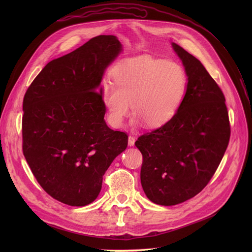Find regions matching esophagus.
<instances>
[{"mask_svg":"<svg viewBox=\"0 0 252 252\" xmlns=\"http://www.w3.org/2000/svg\"><path fill=\"white\" fill-rule=\"evenodd\" d=\"M135 142H136V138H135L134 136H128V146H129V147L134 146Z\"/></svg>","mask_w":252,"mask_h":252,"instance_id":"obj_1","label":"esophagus"}]
</instances>
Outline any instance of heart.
<instances>
[{
    "label": "heart",
    "mask_w": 252,
    "mask_h": 252,
    "mask_svg": "<svg viewBox=\"0 0 252 252\" xmlns=\"http://www.w3.org/2000/svg\"><path fill=\"white\" fill-rule=\"evenodd\" d=\"M187 89L188 76L180 63L143 56L117 66L114 84H103L102 99L116 127L123 126L129 103L136 123L159 127L177 115Z\"/></svg>",
    "instance_id": "obj_1"
}]
</instances>
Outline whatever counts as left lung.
Instances as JSON below:
<instances>
[{
    "instance_id": "obj_1",
    "label": "left lung",
    "mask_w": 252,
    "mask_h": 252,
    "mask_svg": "<svg viewBox=\"0 0 252 252\" xmlns=\"http://www.w3.org/2000/svg\"><path fill=\"white\" fill-rule=\"evenodd\" d=\"M173 49L186 70L188 89L169 123L138 138L141 184L148 199L170 206L194 197L215 175L230 140L224 96L202 63L179 45Z\"/></svg>"
}]
</instances>
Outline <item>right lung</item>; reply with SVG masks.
Returning a JSON list of instances; mask_svg holds the SVG:
<instances>
[{"mask_svg": "<svg viewBox=\"0 0 252 252\" xmlns=\"http://www.w3.org/2000/svg\"><path fill=\"white\" fill-rule=\"evenodd\" d=\"M123 51L115 35H98L50 61L23 99V155L54 199L85 206L98 197L105 171L127 146L106 125L101 82Z\"/></svg>", "mask_w": 252, "mask_h": 252, "instance_id": "1", "label": "right lung"}]
</instances>
